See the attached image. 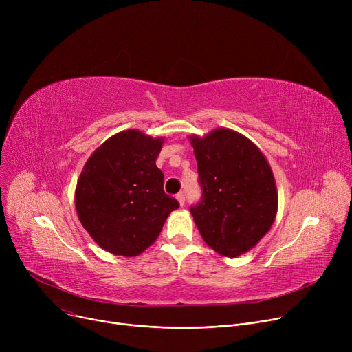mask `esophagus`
I'll return each mask as SVG.
<instances>
[{"label":"esophagus","instance_id":"34e87169","mask_svg":"<svg viewBox=\"0 0 352 352\" xmlns=\"http://www.w3.org/2000/svg\"><path fill=\"white\" fill-rule=\"evenodd\" d=\"M177 199H178V202H179V206H181V207H182L184 204H186V195H184L182 192L177 194Z\"/></svg>","mask_w":352,"mask_h":352}]
</instances>
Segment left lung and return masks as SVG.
I'll return each mask as SVG.
<instances>
[{
  "instance_id": "left-lung-1",
  "label": "left lung",
  "mask_w": 352,
  "mask_h": 352,
  "mask_svg": "<svg viewBox=\"0 0 352 352\" xmlns=\"http://www.w3.org/2000/svg\"><path fill=\"white\" fill-rule=\"evenodd\" d=\"M202 197L190 208L202 239L235 258L270 231L278 194L271 166L252 141L228 128L190 137Z\"/></svg>"
}]
</instances>
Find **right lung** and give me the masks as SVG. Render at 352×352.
Returning a JSON list of instances; mask_svg holds the SVG:
<instances>
[{
    "label": "right lung",
    "mask_w": 352,
    "mask_h": 352,
    "mask_svg": "<svg viewBox=\"0 0 352 352\" xmlns=\"http://www.w3.org/2000/svg\"><path fill=\"white\" fill-rule=\"evenodd\" d=\"M164 138L126 129L108 138L85 162L76 190L82 227L105 251L137 256L158 238L179 207L164 192L155 165Z\"/></svg>",
    "instance_id": "obj_1"
}]
</instances>
